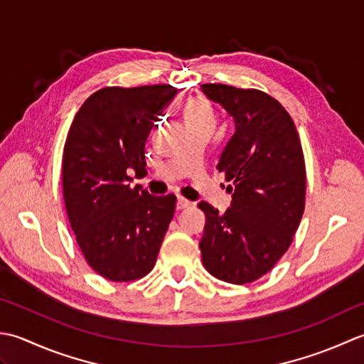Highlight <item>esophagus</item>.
Instances as JSON below:
<instances>
[{"instance_id":"obj_1","label":"esophagus","mask_w":364,"mask_h":364,"mask_svg":"<svg viewBox=\"0 0 364 364\" xmlns=\"http://www.w3.org/2000/svg\"><path fill=\"white\" fill-rule=\"evenodd\" d=\"M191 204H193V203L188 201V199H185V198H182V196L177 198V209H179V210L188 209V207H190Z\"/></svg>"}]
</instances>
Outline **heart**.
Masks as SVG:
<instances>
[{
  "mask_svg": "<svg viewBox=\"0 0 364 364\" xmlns=\"http://www.w3.org/2000/svg\"><path fill=\"white\" fill-rule=\"evenodd\" d=\"M185 121L187 124H201V122H210L213 124V113L204 99L195 97L191 99L187 107H185Z\"/></svg>",
  "mask_w": 364,
  "mask_h": 364,
  "instance_id": "heart-1",
  "label": "heart"
}]
</instances>
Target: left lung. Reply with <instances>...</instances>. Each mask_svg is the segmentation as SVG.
<instances>
[{
  "mask_svg": "<svg viewBox=\"0 0 364 364\" xmlns=\"http://www.w3.org/2000/svg\"><path fill=\"white\" fill-rule=\"evenodd\" d=\"M201 89L235 124L217 165L231 182V207L220 213L198 204L205 213L203 264L215 278L247 284L270 272L292 243L305 210V159L292 117L269 94L215 83Z\"/></svg>",
  "mask_w": 364,
  "mask_h": 364,
  "instance_id": "1",
  "label": "left lung"
}]
</instances>
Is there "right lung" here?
Segmentation results:
<instances>
[{
    "label": "right lung",
    "instance_id": "1",
    "mask_svg": "<svg viewBox=\"0 0 364 364\" xmlns=\"http://www.w3.org/2000/svg\"><path fill=\"white\" fill-rule=\"evenodd\" d=\"M177 89L169 85L103 87L73 117L63 154V193L70 226L92 269L116 283L146 277L171 223L176 196H154L144 146Z\"/></svg>",
    "mask_w": 364,
    "mask_h": 364
}]
</instances>
